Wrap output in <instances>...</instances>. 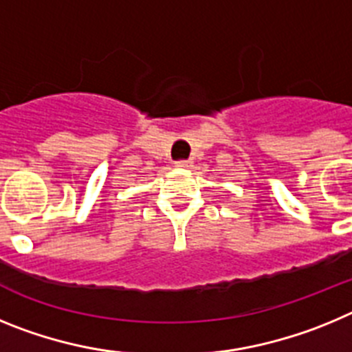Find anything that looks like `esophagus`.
Here are the masks:
<instances>
[{
	"label": "esophagus",
	"instance_id": "obj_1",
	"mask_svg": "<svg viewBox=\"0 0 352 352\" xmlns=\"http://www.w3.org/2000/svg\"><path fill=\"white\" fill-rule=\"evenodd\" d=\"M192 162L190 160H178L176 162V167H182V169H185V167H190Z\"/></svg>",
	"mask_w": 352,
	"mask_h": 352
}]
</instances>
